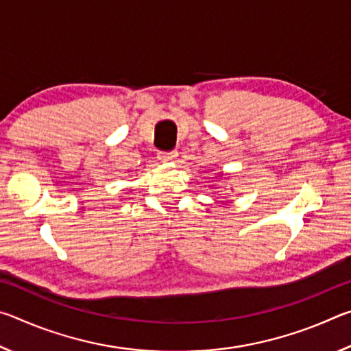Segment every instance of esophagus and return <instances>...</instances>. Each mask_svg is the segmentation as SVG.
<instances>
[{"label":"esophagus","mask_w":351,"mask_h":351,"mask_svg":"<svg viewBox=\"0 0 351 351\" xmlns=\"http://www.w3.org/2000/svg\"><path fill=\"white\" fill-rule=\"evenodd\" d=\"M176 156H178V153H176V152L159 153V154H158V159H159V161H161V162H171V161H175Z\"/></svg>","instance_id":"1"}]
</instances>
